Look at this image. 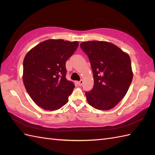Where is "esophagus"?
I'll return each mask as SVG.
<instances>
[{
	"mask_svg": "<svg viewBox=\"0 0 155 155\" xmlns=\"http://www.w3.org/2000/svg\"><path fill=\"white\" fill-rule=\"evenodd\" d=\"M83 80H81V81H80L77 82V84H78V86H81V85L83 84Z\"/></svg>",
	"mask_w": 155,
	"mask_h": 155,
	"instance_id": "34e87169",
	"label": "esophagus"
}]
</instances>
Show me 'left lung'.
Returning a JSON list of instances; mask_svg holds the SVG:
<instances>
[{"label": "left lung", "instance_id": "left-lung-1", "mask_svg": "<svg viewBox=\"0 0 155 155\" xmlns=\"http://www.w3.org/2000/svg\"><path fill=\"white\" fill-rule=\"evenodd\" d=\"M91 64L94 87L86 92L88 103L101 110L112 109L127 94L133 72L129 55L107 41H87L81 44Z\"/></svg>", "mask_w": 155, "mask_h": 155}]
</instances>
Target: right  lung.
I'll use <instances>...</instances> for the list:
<instances>
[{"label":"right lung","instance_id":"right-lung-1","mask_svg":"<svg viewBox=\"0 0 155 155\" xmlns=\"http://www.w3.org/2000/svg\"><path fill=\"white\" fill-rule=\"evenodd\" d=\"M78 47V41L49 39L25 57L23 83L32 99L43 109L58 110L68 101L75 86L66 78L65 63Z\"/></svg>","mask_w":155,"mask_h":155}]
</instances>
